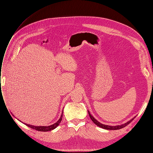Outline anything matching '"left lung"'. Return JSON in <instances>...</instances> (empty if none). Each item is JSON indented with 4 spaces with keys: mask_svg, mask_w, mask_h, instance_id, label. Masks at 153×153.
Returning a JSON list of instances; mask_svg holds the SVG:
<instances>
[{
    "mask_svg": "<svg viewBox=\"0 0 153 153\" xmlns=\"http://www.w3.org/2000/svg\"><path fill=\"white\" fill-rule=\"evenodd\" d=\"M88 113H89V117L91 119L92 121L96 125H97V126H98L99 127H100L101 128H103L105 129H109V130H116V129H121V128H124L125 126H126L127 125L130 123L132 121V120H133L134 118H135V117L133 118L132 119L130 120V121H128L126 123L123 124L121 125H117V126H108V125H105V124L100 123V122H98V121H97V120L93 116H92V115L90 114V112H89V111H88Z\"/></svg>",
    "mask_w": 153,
    "mask_h": 153,
    "instance_id": "obj_1",
    "label": "left lung"
}]
</instances>
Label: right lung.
<instances>
[{"instance_id":"add662e5","label":"right lung","mask_w":153,"mask_h":153,"mask_svg":"<svg viewBox=\"0 0 153 153\" xmlns=\"http://www.w3.org/2000/svg\"><path fill=\"white\" fill-rule=\"evenodd\" d=\"M62 114H63V111L62 112V114L61 115V117H60V119L58 120L57 122H56L55 123H54L52 125H50V126H32V125H30V124H26L27 126L30 128H32L34 129H36V130L37 131H51L52 130V129L56 128L60 124V123L62 121Z\"/></svg>"}]
</instances>
